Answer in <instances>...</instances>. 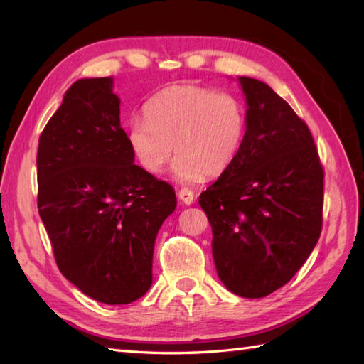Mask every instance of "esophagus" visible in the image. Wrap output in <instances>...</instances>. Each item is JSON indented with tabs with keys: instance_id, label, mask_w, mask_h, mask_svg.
I'll return each instance as SVG.
<instances>
[{
	"instance_id": "34e87169",
	"label": "esophagus",
	"mask_w": 364,
	"mask_h": 364,
	"mask_svg": "<svg viewBox=\"0 0 364 364\" xmlns=\"http://www.w3.org/2000/svg\"><path fill=\"white\" fill-rule=\"evenodd\" d=\"M178 197H180V200L186 205H191L194 202V193L188 188H183L178 191Z\"/></svg>"
}]
</instances>
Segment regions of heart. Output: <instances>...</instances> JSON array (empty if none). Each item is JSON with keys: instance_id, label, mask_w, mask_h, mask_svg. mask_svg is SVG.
I'll return each mask as SVG.
<instances>
[{"instance_id": "obj_1", "label": "heart", "mask_w": 364, "mask_h": 364, "mask_svg": "<svg viewBox=\"0 0 364 364\" xmlns=\"http://www.w3.org/2000/svg\"><path fill=\"white\" fill-rule=\"evenodd\" d=\"M144 117L127 127L133 156L146 171L157 175L175 149L171 173L180 183L225 173L239 156L247 128L239 97L199 85H171L159 91L146 102Z\"/></svg>"}]
</instances>
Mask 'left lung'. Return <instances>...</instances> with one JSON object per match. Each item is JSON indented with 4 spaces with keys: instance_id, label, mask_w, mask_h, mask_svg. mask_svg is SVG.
Segmentation results:
<instances>
[{
    "instance_id": "8db88e82",
    "label": "left lung",
    "mask_w": 364,
    "mask_h": 364,
    "mask_svg": "<svg viewBox=\"0 0 364 364\" xmlns=\"http://www.w3.org/2000/svg\"><path fill=\"white\" fill-rule=\"evenodd\" d=\"M247 128L239 156L199 197L228 291L262 299L287 284L323 228L324 170L306 123L267 83L239 77Z\"/></svg>"
}]
</instances>
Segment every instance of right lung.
I'll return each instance as SVG.
<instances>
[{
  "label": "right lung",
  "instance_id": "right-lung-1",
  "mask_svg": "<svg viewBox=\"0 0 364 364\" xmlns=\"http://www.w3.org/2000/svg\"><path fill=\"white\" fill-rule=\"evenodd\" d=\"M112 85L78 80L46 123L38 212L60 273L101 304L127 305L149 291L154 244L176 196L134 165Z\"/></svg>",
  "mask_w": 364,
  "mask_h": 364
}]
</instances>
